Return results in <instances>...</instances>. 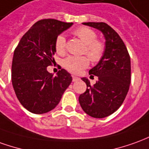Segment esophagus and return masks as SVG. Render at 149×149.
Masks as SVG:
<instances>
[{
    "instance_id": "obj_1",
    "label": "esophagus",
    "mask_w": 149,
    "mask_h": 149,
    "mask_svg": "<svg viewBox=\"0 0 149 149\" xmlns=\"http://www.w3.org/2000/svg\"><path fill=\"white\" fill-rule=\"evenodd\" d=\"M80 80V78L77 77H76V76H72V81L75 82V81H77Z\"/></svg>"
}]
</instances>
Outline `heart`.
<instances>
[{
	"mask_svg": "<svg viewBox=\"0 0 149 149\" xmlns=\"http://www.w3.org/2000/svg\"><path fill=\"white\" fill-rule=\"evenodd\" d=\"M74 35L85 43L82 53L86 54L93 63H97L102 59L106 46L102 40L96 39L97 34L89 27L81 26L74 31ZM55 49L57 54L64 55L66 52V39L64 35H58L55 41ZM85 56H70L63 61V66L68 71L73 74H79L89 66V60Z\"/></svg>",
	"mask_w": 149,
	"mask_h": 149,
	"instance_id": "1",
	"label": "heart"
}]
</instances>
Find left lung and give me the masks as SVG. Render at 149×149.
Segmentation results:
<instances>
[{"label":"left lung","mask_w":149,"mask_h":149,"mask_svg":"<svg viewBox=\"0 0 149 149\" xmlns=\"http://www.w3.org/2000/svg\"><path fill=\"white\" fill-rule=\"evenodd\" d=\"M98 29L106 38V51L102 59L89 75L98 81L93 85L87 78H81L87 89L79 96L81 107L89 116L105 118L118 110L125 99L131 83V60L123 41L118 33L105 22H84Z\"/></svg>","instance_id":"obj_1"}]
</instances>
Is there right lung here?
<instances>
[{
  "label": "right lung",
  "instance_id": "obj_1",
  "mask_svg": "<svg viewBox=\"0 0 149 149\" xmlns=\"http://www.w3.org/2000/svg\"><path fill=\"white\" fill-rule=\"evenodd\" d=\"M72 22L56 19L38 21L22 36L14 50L12 84L20 103L27 111L40 114L53 110L60 102L72 78L65 69L53 76L47 67L55 62V41Z\"/></svg>",
  "mask_w": 149,
  "mask_h": 149
}]
</instances>
